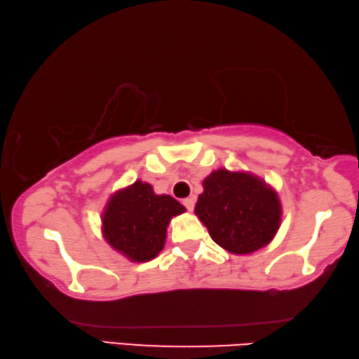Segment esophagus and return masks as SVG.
Returning a JSON list of instances; mask_svg holds the SVG:
<instances>
[{
    "label": "esophagus",
    "mask_w": 359,
    "mask_h": 359,
    "mask_svg": "<svg viewBox=\"0 0 359 359\" xmlns=\"http://www.w3.org/2000/svg\"><path fill=\"white\" fill-rule=\"evenodd\" d=\"M183 205H184L187 211H192L194 207H196V198L187 197V198H184V201H183Z\"/></svg>",
    "instance_id": "obj_1"
}]
</instances>
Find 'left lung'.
<instances>
[{
  "instance_id": "1",
  "label": "left lung",
  "mask_w": 359,
  "mask_h": 359,
  "mask_svg": "<svg viewBox=\"0 0 359 359\" xmlns=\"http://www.w3.org/2000/svg\"><path fill=\"white\" fill-rule=\"evenodd\" d=\"M196 215L222 248L233 255H250L277 233L281 207L277 194L262 180L218 170L203 180Z\"/></svg>"
}]
</instances>
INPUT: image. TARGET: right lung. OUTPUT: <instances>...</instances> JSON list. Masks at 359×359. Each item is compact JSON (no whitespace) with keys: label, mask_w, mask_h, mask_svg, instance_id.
I'll list each match as a JSON object with an SVG mask.
<instances>
[{"label":"right lung","mask_w":359,"mask_h":359,"mask_svg":"<svg viewBox=\"0 0 359 359\" xmlns=\"http://www.w3.org/2000/svg\"><path fill=\"white\" fill-rule=\"evenodd\" d=\"M184 210L173 197L156 196L151 184L135 181L108 202L103 215L104 238L130 261H151L163 248L170 219Z\"/></svg>","instance_id":"1"}]
</instances>
